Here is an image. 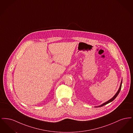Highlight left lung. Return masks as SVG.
I'll list each match as a JSON object with an SVG mask.
<instances>
[{
    "mask_svg": "<svg viewBox=\"0 0 133 133\" xmlns=\"http://www.w3.org/2000/svg\"><path fill=\"white\" fill-rule=\"evenodd\" d=\"M122 81H121V83L120 84V88L119 89V90H118V92L116 93V94H115V95H114V97L112 98H111L110 100H109V101H108L106 102H105V103H104V104H102L101 105H100V106H99V107H102V106H104V105H106V104H107L108 103H110V102H111L112 101H113V100H114V99L117 97V96L119 94V93H120V92L121 89V87H122Z\"/></svg>",
    "mask_w": 133,
    "mask_h": 133,
    "instance_id": "left-lung-1",
    "label": "left lung"
}]
</instances>
